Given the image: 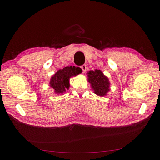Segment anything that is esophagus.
I'll return each mask as SVG.
<instances>
[{
    "instance_id": "34e87169",
    "label": "esophagus",
    "mask_w": 160,
    "mask_h": 160,
    "mask_svg": "<svg viewBox=\"0 0 160 160\" xmlns=\"http://www.w3.org/2000/svg\"><path fill=\"white\" fill-rule=\"evenodd\" d=\"M86 65H82L81 66V70H83V72H86Z\"/></svg>"
}]
</instances>
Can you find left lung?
Returning <instances> with one entry per match:
<instances>
[{
	"mask_svg": "<svg viewBox=\"0 0 160 160\" xmlns=\"http://www.w3.org/2000/svg\"><path fill=\"white\" fill-rule=\"evenodd\" d=\"M88 81L94 92L98 96H105L109 91V81L108 77L99 70H91L88 73Z\"/></svg>",
	"mask_w": 160,
	"mask_h": 160,
	"instance_id": "8db88e82",
	"label": "left lung"
}]
</instances>
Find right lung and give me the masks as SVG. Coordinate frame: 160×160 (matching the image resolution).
I'll return each mask as SVG.
<instances>
[{
  "mask_svg": "<svg viewBox=\"0 0 160 160\" xmlns=\"http://www.w3.org/2000/svg\"><path fill=\"white\" fill-rule=\"evenodd\" d=\"M82 70L79 67L66 66L62 70H59L51 77L50 86L55 90L57 94H63L66 89L70 86L69 80L72 76H76Z\"/></svg>",
  "mask_w": 160,
  "mask_h": 160,
  "instance_id": "1",
  "label": "right lung"
}]
</instances>
